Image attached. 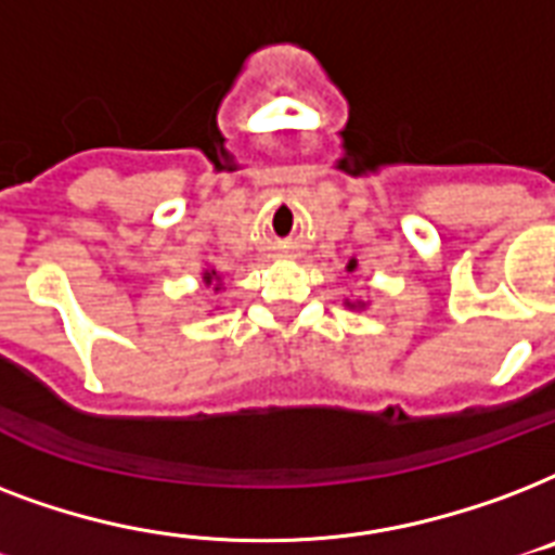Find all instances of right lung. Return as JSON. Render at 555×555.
Listing matches in <instances>:
<instances>
[{
    "label": "right lung",
    "instance_id": "1",
    "mask_svg": "<svg viewBox=\"0 0 555 555\" xmlns=\"http://www.w3.org/2000/svg\"><path fill=\"white\" fill-rule=\"evenodd\" d=\"M205 283H219L217 272H205Z\"/></svg>",
    "mask_w": 555,
    "mask_h": 555
}]
</instances>
